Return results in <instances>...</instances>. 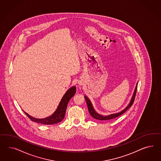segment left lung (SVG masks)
Instances as JSON below:
<instances>
[{"mask_svg": "<svg viewBox=\"0 0 161 161\" xmlns=\"http://www.w3.org/2000/svg\"><path fill=\"white\" fill-rule=\"evenodd\" d=\"M137 83H137L136 85V87L135 88V90H134V92H133V94L132 98H131V100H130V102L129 103V104L127 105V106L124 110H122L120 112L117 113H114V114H111L107 115V116L102 115V114H98V113L96 112L95 111V110H94V107H93V104H92V102H90V99H89L86 96H84V97H85L86 101L87 104L88 109V111H89V113H90V115H91L93 118H94V119H97V120H110V119H114V118H116V117H119V116H121L124 113H125L126 112L127 110H128L130 107L132 106L133 103L134 102L135 98V96H136V93Z\"/></svg>", "mask_w": 161, "mask_h": 161, "instance_id": "left-lung-1", "label": "left lung"}]
</instances>
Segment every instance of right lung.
Instances as JSON below:
<instances>
[{
    "mask_svg": "<svg viewBox=\"0 0 161 161\" xmlns=\"http://www.w3.org/2000/svg\"><path fill=\"white\" fill-rule=\"evenodd\" d=\"M76 93V87L75 86H73L69 88L68 90L65 93L63 97L61 98L60 102L56 110L54 112L53 114L50 116L43 118V119H38L30 116L27 113L24 112L25 114L29 117L32 122H36L38 123H41L44 125H54L57 124L59 122H61L65 117V111L67 107V104L69 100L73 97Z\"/></svg>",
    "mask_w": 161,
    "mask_h": 161,
    "instance_id": "1",
    "label": "right lung"
}]
</instances>
